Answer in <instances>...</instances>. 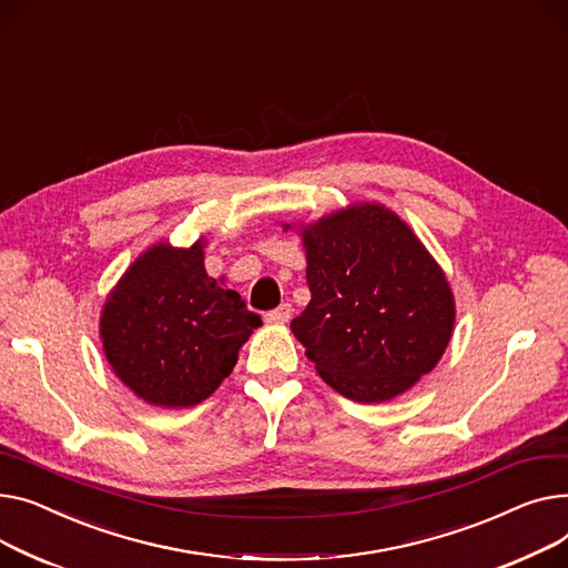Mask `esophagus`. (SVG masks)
Instances as JSON below:
<instances>
[{
    "mask_svg": "<svg viewBox=\"0 0 568 568\" xmlns=\"http://www.w3.org/2000/svg\"><path fill=\"white\" fill-rule=\"evenodd\" d=\"M291 314H293L291 303H282L280 307H275V310L265 314V321H268V323H286L291 318Z\"/></svg>",
    "mask_w": 568,
    "mask_h": 568,
    "instance_id": "1",
    "label": "esophagus"
}]
</instances>
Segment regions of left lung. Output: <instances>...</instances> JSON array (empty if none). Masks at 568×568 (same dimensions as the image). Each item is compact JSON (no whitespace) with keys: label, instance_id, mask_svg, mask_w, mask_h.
Returning a JSON list of instances; mask_svg holds the SVG:
<instances>
[{"label":"left lung","instance_id":"left-lung-1","mask_svg":"<svg viewBox=\"0 0 568 568\" xmlns=\"http://www.w3.org/2000/svg\"><path fill=\"white\" fill-rule=\"evenodd\" d=\"M303 236L312 300L291 329L318 376L359 404L413 387L438 364L454 327L438 263L378 204L323 217Z\"/></svg>","mask_w":568,"mask_h":568}]
</instances>
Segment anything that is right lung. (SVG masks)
Returning a JSON list of instances; mask_svg holds the SVG:
<instances>
[{
	"label": "right lung",
	"instance_id": "right-lung-1",
	"mask_svg": "<svg viewBox=\"0 0 568 568\" xmlns=\"http://www.w3.org/2000/svg\"><path fill=\"white\" fill-rule=\"evenodd\" d=\"M261 325L245 300L206 275L202 245L142 254L110 295L100 335L114 374L144 402L190 408L233 372Z\"/></svg>",
	"mask_w": 568,
	"mask_h": 568
}]
</instances>
